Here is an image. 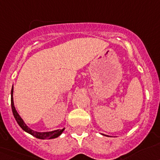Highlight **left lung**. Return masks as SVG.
Returning <instances> with one entry per match:
<instances>
[{
  "mask_svg": "<svg viewBox=\"0 0 160 160\" xmlns=\"http://www.w3.org/2000/svg\"><path fill=\"white\" fill-rule=\"evenodd\" d=\"M107 137H108V136H107Z\"/></svg>",
  "mask_w": 160,
  "mask_h": 160,
  "instance_id": "8db88e82",
  "label": "left lung"
}]
</instances>
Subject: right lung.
<instances>
[{
  "label": "right lung",
  "instance_id": "add662e5",
  "mask_svg": "<svg viewBox=\"0 0 160 160\" xmlns=\"http://www.w3.org/2000/svg\"><path fill=\"white\" fill-rule=\"evenodd\" d=\"M12 93H13V86L11 90V105H12V113L14 117H15L16 121L18 123V124L20 125V128L23 130V131L27 132L28 133L31 134L33 137H36L38 139H42V140H48V139H54L58 137V136L62 134V132L64 131V128L59 130H55V131L49 132H35L33 130L30 129V128L24 124V122L23 121L21 117H20V115L18 114V112H17L15 109V106H14V103H13V98H12Z\"/></svg>",
  "mask_w": 160,
  "mask_h": 160
}]
</instances>
